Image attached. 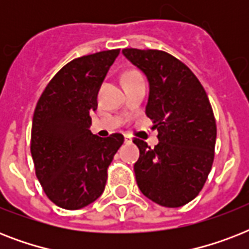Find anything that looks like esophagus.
Returning a JSON list of instances; mask_svg holds the SVG:
<instances>
[{"mask_svg":"<svg viewBox=\"0 0 249 249\" xmlns=\"http://www.w3.org/2000/svg\"><path fill=\"white\" fill-rule=\"evenodd\" d=\"M124 142H125V143H132V138H130L129 136H125L124 137Z\"/></svg>","mask_w":249,"mask_h":249,"instance_id":"obj_1","label":"esophagus"}]
</instances>
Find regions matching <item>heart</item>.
Masks as SVG:
<instances>
[{
    "mask_svg": "<svg viewBox=\"0 0 249 249\" xmlns=\"http://www.w3.org/2000/svg\"><path fill=\"white\" fill-rule=\"evenodd\" d=\"M140 77H141L140 73H137V72H134V71H130V72H128V73H125L124 83L125 81H130V80L140 79Z\"/></svg>",
    "mask_w": 249,
    "mask_h": 249,
    "instance_id": "obj_1",
    "label": "heart"
}]
</instances>
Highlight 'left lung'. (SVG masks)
<instances>
[{
  "label": "left lung",
  "mask_w": 249,
  "mask_h": 249,
  "mask_svg": "<svg viewBox=\"0 0 249 249\" xmlns=\"http://www.w3.org/2000/svg\"><path fill=\"white\" fill-rule=\"evenodd\" d=\"M123 55L147 79L146 115L159 138L154 148L133 141L140 148L137 185L156 204L182 207L200 193L214 158L217 129L208 95L190 68L168 53L124 49Z\"/></svg>",
  "instance_id": "obj_1"
}]
</instances>
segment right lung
Segmentation results:
<instances>
[{
  "label": "right lung",
  "mask_w": 249,
  "mask_h": 249,
  "mask_svg": "<svg viewBox=\"0 0 249 249\" xmlns=\"http://www.w3.org/2000/svg\"><path fill=\"white\" fill-rule=\"evenodd\" d=\"M120 50H106L66 64L45 88L32 120L31 154L45 194L60 208L80 209L105 191L107 168L124 142L90 132L98 91Z\"/></svg>",
  "instance_id": "add662e5"
}]
</instances>
